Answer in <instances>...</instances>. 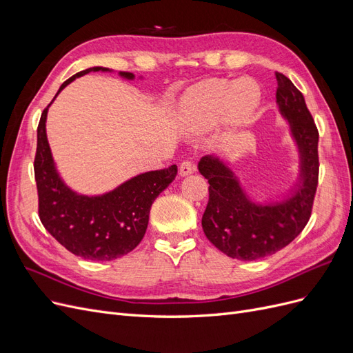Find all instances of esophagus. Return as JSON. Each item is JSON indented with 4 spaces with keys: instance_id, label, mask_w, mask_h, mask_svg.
Wrapping results in <instances>:
<instances>
[{
    "instance_id": "obj_1",
    "label": "esophagus",
    "mask_w": 353,
    "mask_h": 353,
    "mask_svg": "<svg viewBox=\"0 0 353 353\" xmlns=\"http://www.w3.org/2000/svg\"><path fill=\"white\" fill-rule=\"evenodd\" d=\"M194 172V165L191 160H184L183 163L179 165V175L181 176H187V175H191Z\"/></svg>"
}]
</instances>
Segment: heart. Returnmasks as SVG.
Instances as JSON below:
<instances>
[{
	"mask_svg": "<svg viewBox=\"0 0 353 353\" xmlns=\"http://www.w3.org/2000/svg\"><path fill=\"white\" fill-rule=\"evenodd\" d=\"M262 91L252 78L230 81L206 79L191 90L184 101V113L200 128H212L227 119L241 123L253 114L261 103Z\"/></svg>",
	"mask_w": 353,
	"mask_h": 353,
	"instance_id": "1",
	"label": "heart"
}]
</instances>
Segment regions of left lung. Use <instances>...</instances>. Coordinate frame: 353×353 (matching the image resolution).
Wrapping results in <instances>:
<instances>
[{"instance_id": "1", "label": "left lung", "mask_w": 353, "mask_h": 353, "mask_svg": "<svg viewBox=\"0 0 353 353\" xmlns=\"http://www.w3.org/2000/svg\"><path fill=\"white\" fill-rule=\"evenodd\" d=\"M276 105L297 147L299 170L293 187L279 200L256 201L236 172L215 154L200 159L199 172L209 181V201L201 218L208 240L232 259L256 261L274 254L302 232L312 212L318 185V130L302 92L275 72Z\"/></svg>"}]
</instances>
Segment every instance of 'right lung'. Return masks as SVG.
Masks as SVG:
<instances>
[{
	"mask_svg": "<svg viewBox=\"0 0 353 353\" xmlns=\"http://www.w3.org/2000/svg\"><path fill=\"white\" fill-rule=\"evenodd\" d=\"M112 72L108 68H90L61 83L63 88L90 72ZM128 81L131 72H119ZM52 99V101L56 100ZM38 125L37 156L34 162L39 200V219L63 248L88 261H113L132 252L143 240L150 208L156 197L176 176V165L150 170L125 181L112 191L97 196L79 194L61 179L48 144L46 122L48 108Z\"/></svg>",
	"mask_w": 353,
	"mask_h": 353,
	"instance_id": "obj_1",
	"label": "right lung"
}]
</instances>
